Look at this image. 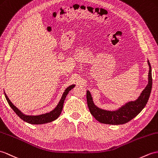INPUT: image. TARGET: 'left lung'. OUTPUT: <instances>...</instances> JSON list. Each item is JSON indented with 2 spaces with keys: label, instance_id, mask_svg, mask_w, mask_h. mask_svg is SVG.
<instances>
[{
  "label": "left lung",
  "instance_id": "left-lung-1",
  "mask_svg": "<svg viewBox=\"0 0 158 158\" xmlns=\"http://www.w3.org/2000/svg\"><path fill=\"white\" fill-rule=\"evenodd\" d=\"M148 63L149 65L148 85L137 100L127 102L116 110H106L98 108L94 105L90 91H86L88 109L92 116L98 121L105 124L123 125L135 117L144 109L149 100L152 88V67L149 60H148Z\"/></svg>",
  "mask_w": 158,
  "mask_h": 158
}]
</instances>
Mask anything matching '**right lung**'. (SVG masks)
Returning a JSON list of instances; mask_svg holds the SVG:
<instances>
[{
    "mask_svg": "<svg viewBox=\"0 0 158 158\" xmlns=\"http://www.w3.org/2000/svg\"><path fill=\"white\" fill-rule=\"evenodd\" d=\"M75 84H72V85L68 86L66 90H64V93L62 94V97H61L59 103L57 104V106L53 109V110L50 111L49 113H47L45 114H42L40 115H35V116H32V115H26L23 113L20 110H19L16 106H15L13 104L10 102L9 98L7 97L6 93L5 92V96L7 102H8L9 106L12 108V109L15 111V113H16L18 116L20 117L22 120L30 124L33 125H41V124H45L48 123L52 122L55 121L56 119L58 118V117L60 115L61 110L63 109L64 106V102L67 94H68L69 91H70L73 88H74Z\"/></svg>",
    "mask_w": 158,
    "mask_h": 158,
    "instance_id": "obj_1",
    "label": "right lung"
}]
</instances>
